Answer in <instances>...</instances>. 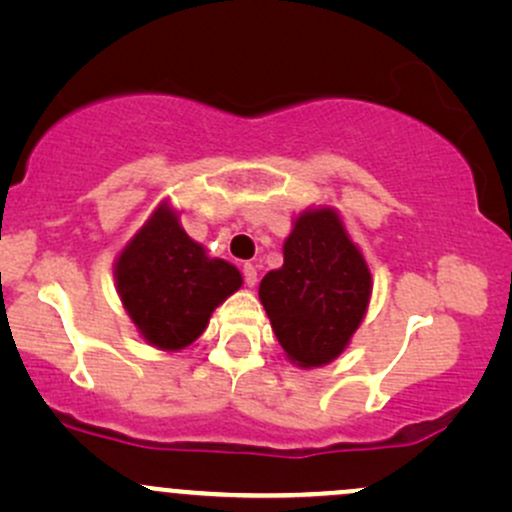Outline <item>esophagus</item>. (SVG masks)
<instances>
[{"mask_svg":"<svg viewBox=\"0 0 512 512\" xmlns=\"http://www.w3.org/2000/svg\"><path fill=\"white\" fill-rule=\"evenodd\" d=\"M243 276H245V284L255 286L257 284V267L255 264H243Z\"/></svg>","mask_w":512,"mask_h":512,"instance_id":"34e87169","label":"esophagus"}]
</instances>
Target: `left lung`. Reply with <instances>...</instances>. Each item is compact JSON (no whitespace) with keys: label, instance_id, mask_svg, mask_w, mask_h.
Masks as SVG:
<instances>
[{"label":"left lung","instance_id":"1","mask_svg":"<svg viewBox=\"0 0 512 512\" xmlns=\"http://www.w3.org/2000/svg\"><path fill=\"white\" fill-rule=\"evenodd\" d=\"M370 269L332 207L305 209L284 243V264L260 284V301L286 358L320 368L349 346L368 310Z\"/></svg>","mask_w":512,"mask_h":512}]
</instances>
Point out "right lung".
I'll list each match as a JSON object with an SVG mask.
<instances>
[{"instance_id": "1", "label": "right lung", "mask_w": 512, "mask_h": 512, "mask_svg": "<svg viewBox=\"0 0 512 512\" xmlns=\"http://www.w3.org/2000/svg\"><path fill=\"white\" fill-rule=\"evenodd\" d=\"M115 286L144 342L180 351L207 330L211 313L243 286V276L231 262L209 257L163 202L117 255Z\"/></svg>"}]
</instances>
